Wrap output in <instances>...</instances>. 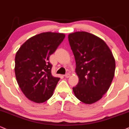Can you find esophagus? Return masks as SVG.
Returning <instances> with one entry per match:
<instances>
[{"instance_id": "esophagus-1", "label": "esophagus", "mask_w": 129, "mask_h": 129, "mask_svg": "<svg viewBox=\"0 0 129 129\" xmlns=\"http://www.w3.org/2000/svg\"><path fill=\"white\" fill-rule=\"evenodd\" d=\"M70 74H69V73H67V74H66V75H64V77H65V78H69V77H70Z\"/></svg>"}]
</instances>
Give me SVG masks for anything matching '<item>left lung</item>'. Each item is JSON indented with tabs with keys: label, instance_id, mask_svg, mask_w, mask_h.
<instances>
[{
	"label": "left lung",
	"instance_id": "1",
	"mask_svg": "<svg viewBox=\"0 0 129 129\" xmlns=\"http://www.w3.org/2000/svg\"><path fill=\"white\" fill-rule=\"evenodd\" d=\"M68 40L79 79L72 88L74 95L84 103H94L109 89L115 75V60L107 44L95 35L75 32L69 34Z\"/></svg>",
	"mask_w": 129,
	"mask_h": 129
}]
</instances>
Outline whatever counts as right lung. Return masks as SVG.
I'll list each match as a JSON object with an SVG mask.
<instances>
[{
  "label": "right lung",
  "instance_id": "right-lung-1",
  "mask_svg": "<svg viewBox=\"0 0 129 129\" xmlns=\"http://www.w3.org/2000/svg\"><path fill=\"white\" fill-rule=\"evenodd\" d=\"M63 33H42L24 43L15 57V74L23 94L29 100L42 103L53 95L60 78L51 74L49 57L63 42Z\"/></svg>",
  "mask_w": 129,
  "mask_h": 129
}]
</instances>
